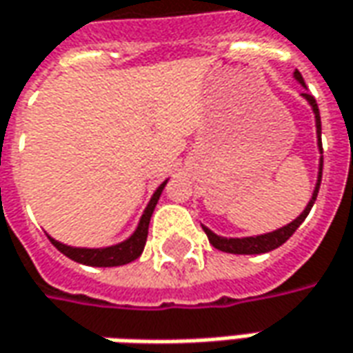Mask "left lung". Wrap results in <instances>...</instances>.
<instances>
[{"label":"left lung","instance_id":"1","mask_svg":"<svg viewBox=\"0 0 353 353\" xmlns=\"http://www.w3.org/2000/svg\"><path fill=\"white\" fill-rule=\"evenodd\" d=\"M297 81L301 83V85L305 86V81H303V77L299 71L294 73ZM305 96V100H307L311 108H313V112H315V123H317V135H319V148H321V152H323V145H321V116H319V106L317 102H315V98L309 94V92H303ZM321 177H323V158H321V166H319V179H317V185H315V191H313V196H311V201H309V205L305 207V210L299 214V216L294 220V222H290L288 226L280 228L276 232H270V234H265V236H257V237H220L216 234H212L208 228L203 226L205 230V234L208 236V241L212 243V247H216L220 251H224V253H234V255H261V253H268V251H272V249H276L282 243H286L288 239L292 237V234L296 232L297 228L301 226V222L307 218L309 210L313 207V203H315V199H317L319 193V187H321Z\"/></svg>","mask_w":353,"mask_h":353}]
</instances>
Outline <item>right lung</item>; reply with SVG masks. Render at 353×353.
I'll return each instance as SVG.
<instances>
[{"label":"right lung","mask_w":353,"mask_h":353,"mask_svg":"<svg viewBox=\"0 0 353 353\" xmlns=\"http://www.w3.org/2000/svg\"><path fill=\"white\" fill-rule=\"evenodd\" d=\"M164 185H166V181L154 191V195H152L148 207H146L145 214H143L139 226H137L135 234L129 237V239H125L123 243L106 247V249H83V247L63 245V243H59V241L52 239V237H50V241H52L54 247L59 249L65 257H69L71 261H77V263H81V265H88V267H119V265H127V263L135 261V259L143 253V249H145L150 216H152V212H154V207H157L158 199L162 195Z\"/></svg>","instance_id":"add662e5"}]
</instances>
